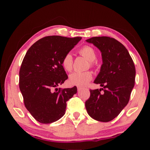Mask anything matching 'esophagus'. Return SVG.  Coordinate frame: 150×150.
I'll return each mask as SVG.
<instances>
[{"mask_svg": "<svg viewBox=\"0 0 150 150\" xmlns=\"http://www.w3.org/2000/svg\"><path fill=\"white\" fill-rule=\"evenodd\" d=\"M81 89H82V87H77V91H80Z\"/></svg>", "mask_w": 150, "mask_h": 150, "instance_id": "1", "label": "esophagus"}]
</instances>
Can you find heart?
I'll use <instances>...</instances> for the list:
<instances>
[{"instance_id": "1", "label": "heart", "mask_w": 150, "mask_h": 150, "mask_svg": "<svg viewBox=\"0 0 150 150\" xmlns=\"http://www.w3.org/2000/svg\"><path fill=\"white\" fill-rule=\"evenodd\" d=\"M79 54L89 61L91 67H94L95 65V60L96 58V51L93 47L86 45L83 46L79 51ZM62 64L64 69L67 71H71L73 69V59L72 55L69 53L64 55L63 57ZM93 74L89 71H75L69 75V82L73 85L83 87L85 86L92 79Z\"/></svg>"}]
</instances>
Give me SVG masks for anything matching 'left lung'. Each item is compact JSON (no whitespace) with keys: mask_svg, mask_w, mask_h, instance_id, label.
Here are the masks:
<instances>
[{"mask_svg":"<svg viewBox=\"0 0 150 150\" xmlns=\"http://www.w3.org/2000/svg\"><path fill=\"white\" fill-rule=\"evenodd\" d=\"M86 41L101 52L103 64L94 83L103 88L90 90L85 107L91 118L106 122L116 118L128 103L135 83V66L126 48L116 39L101 36Z\"/></svg>","mask_w":150,"mask_h":150,"instance_id":"obj_1","label":"left lung"}]
</instances>
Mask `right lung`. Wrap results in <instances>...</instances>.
<instances>
[{
    "instance_id": "1",
    "label": "right lung",
    "mask_w": 150,
    "mask_h": 150,
    "mask_svg": "<svg viewBox=\"0 0 150 150\" xmlns=\"http://www.w3.org/2000/svg\"><path fill=\"white\" fill-rule=\"evenodd\" d=\"M81 40L49 35L28 50L19 72V87L24 105L39 122L50 124L65 115L67 101L77 93V87L57 88L67 79L62 62Z\"/></svg>"
}]
</instances>
